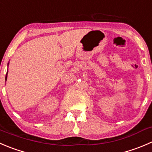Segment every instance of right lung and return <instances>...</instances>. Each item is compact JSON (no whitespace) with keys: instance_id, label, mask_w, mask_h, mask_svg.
Returning a JSON list of instances; mask_svg holds the SVG:
<instances>
[{"instance_id":"1","label":"right lung","mask_w":152,"mask_h":152,"mask_svg":"<svg viewBox=\"0 0 152 152\" xmlns=\"http://www.w3.org/2000/svg\"><path fill=\"white\" fill-rule=\"evenodd\" d=\"M9 64H10V62H8V64H7V65H9ZM7 73H8V71L7 72V74H6V78H5L6 81H7Z\"/></svg>"}]
</instances>
